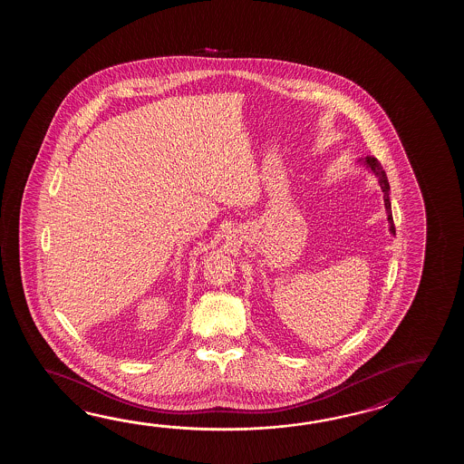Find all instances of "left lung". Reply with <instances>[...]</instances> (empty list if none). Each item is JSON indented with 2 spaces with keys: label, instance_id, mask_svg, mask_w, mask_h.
<instances>
[{
  "label": "left lung",
  "instance_id": "obj_1",
  "mask_svg": "<svg viewBox=\"0 0 464 464\" xmlns=\"http://www.w3.org/2000/svg\"><path fill=\"white\" fill-rule=\"evenodd\" d=\"M362 162H363L366 168L370 169V170L375 174L376 179H378V184H380V188L383 190V200H385L386 214H388V224H390V232L394 236V234H396V228H394L393 214H392V202H390V184H388V178H386L385 170L382 168L380 160L373 158V156H368V158L363 159Z\"/></svg>",
  "mask_w": 464,
  "mask_h": 464
}]
</instances>
